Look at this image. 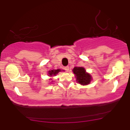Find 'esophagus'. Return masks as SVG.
<instances>
[{"label":"esophagus","mask_w":130,"mask_h":130,"mask_svg":"<svg viewBox=\"0 0 130 130\" xmlns=\"http://www.w3.org/2000/svg\"><path fill=\"white\" fill-rule=\"evenodd\" d=\"M64 69L65 70V71H69V67H68V66L65 67V68H64Z\"/></svg>","instance_id":"34e87169"}]
</instances>
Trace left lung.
I'll list each match as a JSON object with an SVG mask.
<instances>
[{
	"label": "left lung",
	"instance_id": "obj_1",
	"mask_svg": "<svg viewBox=\"0 0 130 130\" xmlns=\"http://www.w3.org/2000/svg\"><path fill=\"white\" fill-rule=\"evenodd\" d=\"M73 71L75 74L77 83L81 85H87L90 83L91 76L86 72L83 67H74Z\"/></svg>",
	"mask_w": 130,
	"mask_h": 130
}]
</instances>
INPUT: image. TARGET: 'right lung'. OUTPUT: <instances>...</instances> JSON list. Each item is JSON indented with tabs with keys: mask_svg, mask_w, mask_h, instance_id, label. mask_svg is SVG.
<instances>
[{
	"mask_svg": "<svg viewBox=\"0 0 130 130\" xmlns=\"http://www.w3.org/2000/svg\"><path fill=\"white\" fill-rule=\"evenodd\" d=\"M61 70L60 69H58V70H51V71H49V74H50V76H55L56 75L59 71H60Z\"/></svg>",
	"mask_w": 130,
	"mask_h": 130,
	"instance_id": "add662e5",
	"label": "right lung"
}]
</instances>
